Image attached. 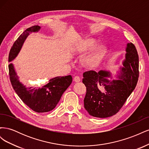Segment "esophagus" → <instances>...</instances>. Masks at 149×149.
Listing matches in <instances>:
<instances>
[{"mask_svg": "<svg viewBox=\"0 0 149 149\" xmlns=\"http://www.w3.org/2000/svg\"><path fill=\"white\" fill-rule=\"evenodd\" d=\"M74 81L75 82H76V83L79 82L80 81H81V78L79 77V76H74Z\"/></svg>", "mask_w": 149, "mask_h": 149, "instance_id": "esophagus-1", "label": "esophagus"}]
</instances>
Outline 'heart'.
<instances>
[{"mask_svg": "<svg viewBox=\"0 0 149 149\" xmlns=\"http://www.w3.org/2000/svg\"><path fill=\"white\" fill-rule=\"evenodd\" d=\"M96 45V43L93 40H86L81 42L78 47V49L80 51H88L94 48ZM106 53V48L101 46L97 48L92 53L86 57L83 60L85 66L92 67L96 65L101 60L102 57Z\"/></svg>", "mask_w": 149, "mask_h": 149, "instance_id": "b5f03b06", "label": "heart"}]
</instances>
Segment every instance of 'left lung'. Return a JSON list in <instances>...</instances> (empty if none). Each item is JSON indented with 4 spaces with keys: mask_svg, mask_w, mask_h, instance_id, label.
<instances>
[{
    "mask_svg": "<svg viewBox=\"0 0 149 149\" xmlns=\"http://www.w3.org/2000/svg\"><path fill=\"white\" fill-rule=\"evenodd\" d=\"M126 52L118 80H108L106 78L111 74L105 71L83 73V83L86 87L84 106L91 116L106 118L118 113L136 88L139 75L137 51L132 43H129ZM102 87L105 89L104 93L100 91Z\"/></svg>",
    "mask_w": 149,
    "mask_h": 149,
    "instance_id": "obj_1",
    "label": "left lung"
}]
</instances>
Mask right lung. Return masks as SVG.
I'll use <instances>...</instances> for the list:
<instances>
[{
    "label": "right lung",
    "instance_id": "right-lung-1",
    "mask_svg": "<svg viewBox=\"0 0 149 149\" xmlns=\"http://www.w3.org/2000/svg\"><path fill=\"white\" fill-rule=\"evenodd\" d=\"M40 26L34 25L26 29L13 43L8 55V61L17 55L24 40L31 31H38ZM9 77L13 89L17 95L31 109L37 112H47L53 110L60 101L62 94L72 82L71 75L56 77L42 88H26L21 84L16 74L13 65H8Z\"/></svg>",
    "mask_w": 149,
    "mask_h": 149
}]
</instances>
